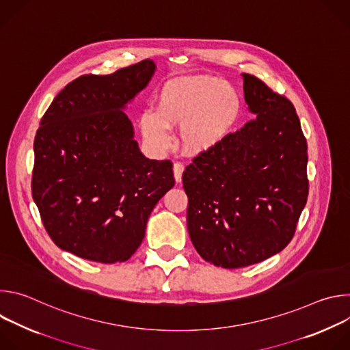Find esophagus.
Returning a JSON list of instances; mask_svg holds the SVG:
<instances>
[{
	"mask_svg": "<svg viewBox=\"0 0 350 350\" xmlns=\"http://www.w3.org/2000/svg\"><path fill=\"white\" fill-rule=\"evenodd\" d=\"M183 172H184V166H183V163L176 162V163L173 165V173H174V180H176L177 183H180V181H181Z\"/></svg>",
	"mask_w": 350,
	"mask_h": 350,
	"instance_id": "esophagus-1",
	"label": "esophagus"
}]
</instances>
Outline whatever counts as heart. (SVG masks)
Wrapping results in <instances>:
<instances>
[{
	"label": "heart",
	"mask_w": 350,
	"mask_h": 350,
	"mask_svg": "<svg viewBox=\"0 0 350 350\" xmlns=\"http://www.w3.org/2000/svg\"><path fill=\"white\" fill-rule=\"evenodd\" d=\"M241 109L238 92L212 77H181L162 88L157 111L139 118V129L157 151L172 145L170 129L180 127V144L191 155L216 148L232 129Z\"/></svg>",
	"instance_id": "obj_1"
}]
</instances>
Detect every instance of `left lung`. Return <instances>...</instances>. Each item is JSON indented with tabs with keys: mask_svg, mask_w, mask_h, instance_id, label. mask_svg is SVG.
Listing matches in <instances>:
<instances>
[{
	"mask_svg": "<svg viewBox=\"0 0 350 350\" xmlns=\"http://www.w3.org/2000/svg\"><path fill=\"white\" fill-rule=\"evenodd\" d=\"M256 118L196 157L183 174L189 238L206 262L239 269L281 252L309 192L308 144L288 99L242 75Z\"/></svg>",
	"mask_w": 350,
	"mask_h": 350,
	"instance_id": "left-lung-1",
	"label": "left lung"
}]
</instances>
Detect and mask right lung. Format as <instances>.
Here are the masks:
<instances>
[{"mask_svg":"<svg viewBox=\"0 0 350 350\" xmlns=\"http://www.w3.org/2000/svg\"><path fill=\"white\" fill-rule=\"evenodd\" d=\"M155 70V62L145 59L112 75L81 76L41 119L33 199L51 239L81 259H130L149 215L174 185L172 162L144 157L124 113Z\"/></svg>","mask_w":350,"mask_h":350,"instance_id":"obj_1","label":"right lung"}]
</instances>
